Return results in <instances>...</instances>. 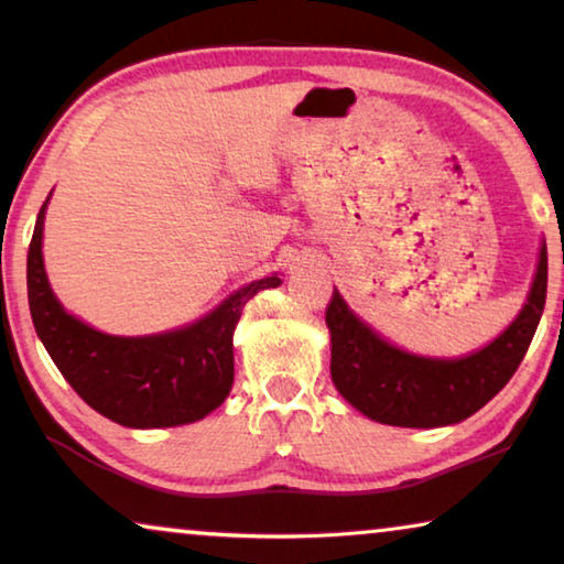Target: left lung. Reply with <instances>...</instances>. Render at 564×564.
I'll return each mask as SVG.
<instances>
[{
  "label": "left lung",
  "mask_w": 564,
  "mask_h": 564,
  "mask_svg": "<svg viewBox=\"0 0 564 564\" xmlns=\"http://www.w3.org/2000/svg\"><path fill=\"white\" fill-rule=\"evenodd\" d=\"M546 300V246L529 300L511 326L482 351L462 359H426L382 341L334 290L326 307L330 377L367 419L405 429L449 426L498 395L527 357Z\"/></svg>",
  "instance_id": "8db88e82"
}]
</instances>
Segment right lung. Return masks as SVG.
<instances>
[{
  "mask_svg": "<svg viewBox=\"0 0 564 564\" xmlns=\"http://www.w3.org/2000/svg\"><path fill=\"white\" fill-rule=\"evenodd\" d=\"M43 218L28 249V300L35 330L84 403L120 426H182L215 411L234 384V328L243 305L280 276L246 284L203 321L159 336H107L68 315L43 269Z\"/></svg>",
  "mask_w": 564,
  "mask_h": 564,
  "instance_id": "right-lung-1",
  "label": "right lung"
}]
</instances>
